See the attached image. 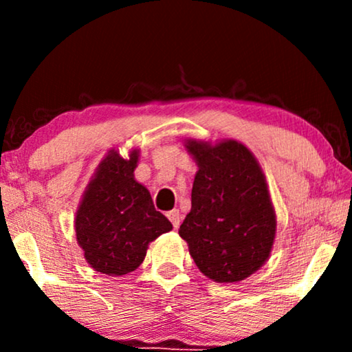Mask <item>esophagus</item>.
Instances as JSON below:
<instances>
[{
	"label": "esophagus",
	"instance_id": "esophagus-1",
	"mask_svg": "<svg viewBox=\"0 0 352 352\" xmlns=\"http://www.w3.org/2000/svg\"><path fill=\"white\" fill-rule=\"evenodd\" d=\"M167 217H168V220L172 221L173 228H179V227H180L182 215H180V212H179V210H170V212L167 213Z\"/></svg>",
	"mask_w": 352,
	"mask_h": 352
}]
</instances>
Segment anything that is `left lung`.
<instances>
[{
	"mask_svg": "<svg viewBox=\"0 0 352 352\" xmlns=\"http://www.w3.org/2000/svg\"><path fill=\"white\" fill-rule=\"evenodd\" d=\"M199 170L192 208L180 225L190 256L205 276L236 283L261 268L276 236V213L265 173L246 145L185 140Z\"/></svg>",
	"mask_w": 352,
	"mask_h": 352,
	"instance_id": "left-lung-1",
	"label": "left lung"
}]
</instances>
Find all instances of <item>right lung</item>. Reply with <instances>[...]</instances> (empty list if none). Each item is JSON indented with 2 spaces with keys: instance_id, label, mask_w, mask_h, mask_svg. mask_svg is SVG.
<instances>
[{
  "instance_id": "add662e5",
  "label": "right lung",
  "mask_w": 352,
  "mask_h": 352,
  "mask_svg": "<svg viewBox=\"0 0 352 352\" xmlns=\"http://www.w3.org/2000/svg\"><path fill=\"white\" fill-rule=\"evenodd\" d=\"M139 155V148H132L127 157L111 148L76 212V238L84 258L107 276H122L139 268L148 243L172 230L167 217L153 207L151 192L135 180Z\"/></svg>"
}]
</instances>
